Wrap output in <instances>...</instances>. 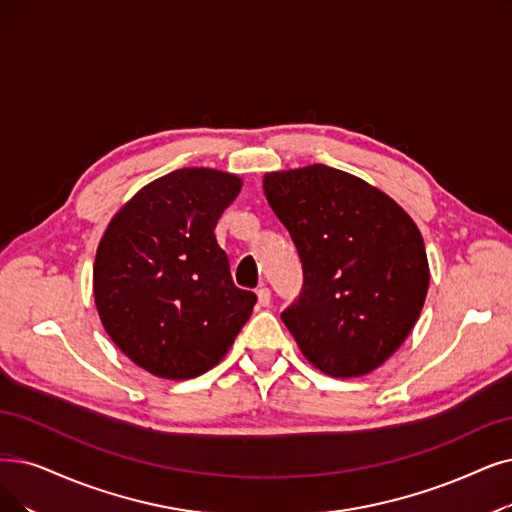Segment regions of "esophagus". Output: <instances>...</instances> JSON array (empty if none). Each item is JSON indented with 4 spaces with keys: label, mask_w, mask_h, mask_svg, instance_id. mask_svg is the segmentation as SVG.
<instances>
[{
    "label": "esophagus",
    "mask_w": 512,
    "mask_h": 512,
    "mask_svg": "<svg viewBox=\"0 0 512 512\" xmlns=\"http://www.w3.org/2000/svg\"><path fill=\"white\" fill-rule=\"evenodd\" d=\"M256 296H258V304L260 306H269L271 304V290L267 288V285H260V288L256 290Z\"/></svg>",
    "instance_id": "esophagus-1"
}]
</instances>
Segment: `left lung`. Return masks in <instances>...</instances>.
<instances>
[{
    "label": "left lung",
    "instance_id": "left-lung-1",
    "mask_svg": "<svg viewBox=\"0 0 512 512\" xmlns=\"http://www.w3.org/2000/svg\"><path fill=\"white\" fill-rule=\"evenodd\" d=\"M264 195L302 262V292L283 323L317 370L370 374L424 306L431 275L414 220L365 180L321 163L267 174Z\"/></svg>",
    "mask_w": 512,
    "mask_h": 512
}]
</instances>
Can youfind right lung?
Segmentation results:
<instances>
[{
  "label": "right lung",
  "mask_w": 512,
  "mask_h": 512,
  "mask_svg": "<svg viewBox=\"0 0 512 512\" xmlns=\"http://www.w3.org/2000/svg\"><path fill=\"white\" fill-rule=\"evenodd\" d=\"M241 178L182 168L142 187L102 235L94 300L119 351L142 370L189 380L227 355L256 294L239 290L214 229Z\"/></svg>",
  "instance_id": "add662e5"
}]
</instances>
